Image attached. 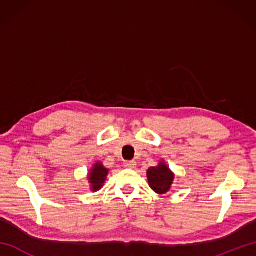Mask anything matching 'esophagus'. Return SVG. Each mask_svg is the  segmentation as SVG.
I'll list each match as a JSON object with an SVG mask.
<instances>
[{
	"mask_svg": "<svg viewBox=\"0 0 256 256\" xmlns=\"http://www.w3.org/2000/svg\"><path fill=\"white\" fill-rule=\"evenodd\" d=\"M124 166L128 168H135L136 167V162L135 160H126L124 162Z\"/></svg>",
	"mask_w": 256,
	"mask_h": 256,
	"instance_id": "esophagus-1",
	"label": "esophagus"
}]
</instances>
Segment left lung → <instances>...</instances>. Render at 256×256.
Listing matches in <instances>:
<instances>
[{"label":"left lung","instance_id":"obj_1","mask_svg":"<svg viewBox=\"0 0 256 256\" xmlns=\"http://www.w3.org/2000/svg\"><path fill=\"white\" fill-rule=\"evenodd\" d=\"M174 177L175 176L167 167L165 162H160L158 166L150 167L148 170L150 187L158 194H164L170 189Z\"/></svg>","mask_w":256,"mask_h":256}]
</instances>
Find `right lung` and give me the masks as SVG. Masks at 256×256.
<instances>
[{"mask_svg":"<svg viewBox=\"0 0 256 256\" xmlns=\"http://www.w3.org/2000/svg\"><path fill=\"white\" fill-rule=\"evenodd\" d=\"M108 170L102 165L101 162H98L91 168V172H89V182L91 184L92 192H96L102 188L103 184H104L106 176H108Z\"/></svg>","mask_w":256,"mask_h":256,"instance_id":"right-lung-1","label":"right lung"}]
</instances>
